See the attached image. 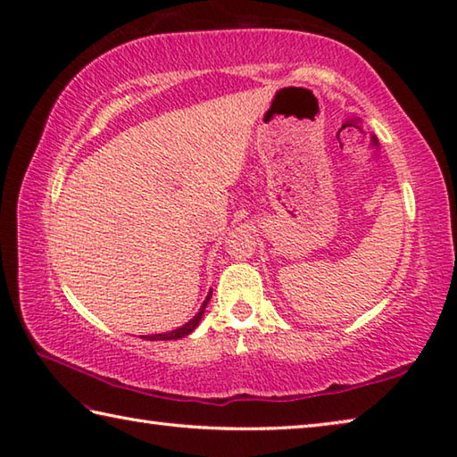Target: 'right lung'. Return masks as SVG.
Returning a JSON list of instances; mask_svg holds the SVG:
<instances>
[{
	"instance_id": "right-lung-1",
	"label": "right lung",
	"mask_w": 457,
	"mask_h": 457,
	"mask_svg": "<svg viewBox=\"0 0 457 457\" xmlns=\"http://www.w3.org/2000/svg\"><path fill=\"white\" fill-rule=\"evenodd\" d=\"M210 297H212V294L205 297V302H204V305H202V310L197 312L195 318H194V320H189V321L186 323V326H181V328L173 329V331H168V334H155V336H147L149 342H157V339H179V337H186V336L192 334V331L195 329L197 323H200V320H202V315H204V312H205V305H207V302H210Z\"/></svg>"
}]
</instances>
